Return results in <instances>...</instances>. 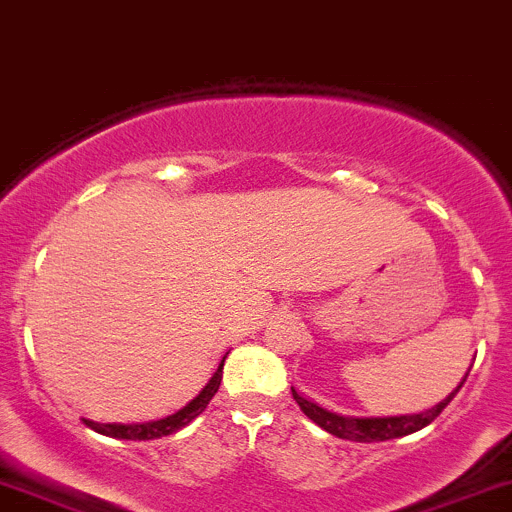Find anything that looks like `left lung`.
Wrapping results in <instances>:
<instances>
[{
  "label": "left lung",
  "mask_w": 512,
  "mask_h": 512,
  "mask_svg": "<svg viewBox=\"0 0 512 512\" xmlns=\"http://www.w3.org/2000/svg\"><path fill=\"white\" fill-rule=\"evenodd\" d=\"M471 371V368H469ZM469 376V373H466ZM466 376L461 378V383L456 386L442 403H437L430 410H422L415 412V415H393V417H349V415H339V412H329L327 408H320L317 403L312 400L302 398L295 388L293 390V398L295 403L300 405V410L310 417L315 425H320L322 430H327L334 437H342V439H351V442H386V439H395V437H405V434H412L422 427H427L434 417L439 415L449 403L459 388L464 386Z\"/></svg>",
  "instance_id": "1"
}]
</instances>
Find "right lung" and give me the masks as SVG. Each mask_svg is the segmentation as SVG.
Masks as SVG:
<instances>
[{
  "label": "right lung",
  "mask_w": 512,
  "mask_h": 512,
  "mask_svg": "<svg viewBox=\"0 0 512 512\" xmlns=\"http://www.w3.org/2000/svg\"><path fill=\"white\" fill-rule=\"evenodd\" d=\"M224 359H227V356H224ZM224 359H222V364L217 366V371H214V376L207 381V386L202 388L200 393H197L195 398L185 405V408L173 412V415L161 417V420H151V422H131V425H122V422H92V420H85V425L90 427V430L107 434V437L134 439V442L136 439H139V442L141 439H158V437H166V434L183 430V427L190 425V422L195 420L200 412H205L207 405H210V400L214 398V393L219 390V383H222Z\"/></svg>",
  "instance_id": "obj_1"
}]
</instances>
